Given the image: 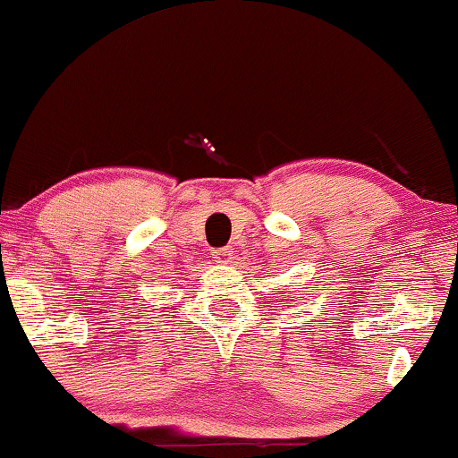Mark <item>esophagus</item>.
Wrapping results in <instances>:
<instances>
[{"label": "esophagus", "mask_w": 458, "mask_h": 458, "mask_svg": "<svg viewBox=\"0 0 458 458\" xmlns=\"http://www.w3.org/2000/svg\"><path fill=\"white\" fill-rule=\"evenodd\" d=\"M212 257L216 259L218 263H229L231 259H233V248L231 246H223V248H216V250L212 252Z\"/></svg>", "instance_id": "obj_1"}]
</instances>
